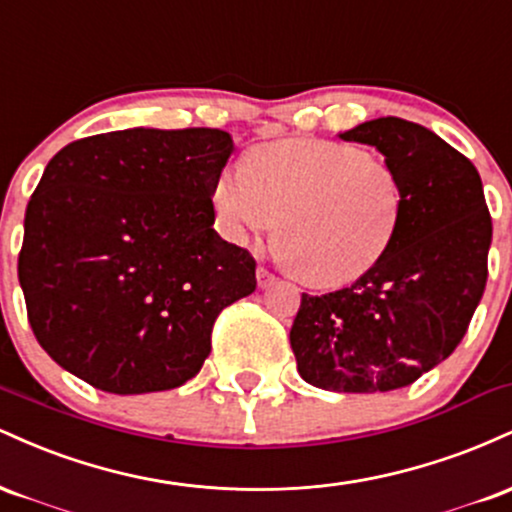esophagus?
I'll list each match as a JSON object with an SVG mask.
<instances>
[{
  "instance_id": "obj_1",
  "label": "esophagus",
  "mask_w": 512,
  "mask_h": 512,
  "mask_svg": "<svg viewBox=\"0 0 512 512\" xmlns=\"http://www.w3.org/2000/svg\"><path fill=\"white\" fill-rule=\"evenodd\" d=\"M274 279H276V276L269 272V269L257 267V286H260V289H267V286H272Z\"/></svg>"
}]
</instances>
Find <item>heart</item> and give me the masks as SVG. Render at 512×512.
Returning <instances> with one entry per match:
<instances>
[{
	"label": "heart",
	"instance_id": "b5f03b06",
	"mask_svg": "<svg viewBox=\"0 0 512 512\" xmlns=\"http://www.w3.org/2000/svg\"><path fill=\"white\" fill-rule=\"evenodd\" d=\"M211 204L228 243L245 248L281 226L284 260L303 281L346 286L395 243L404 185L390 163L361 146L291 139L257 146L243 166L223 168Z\"/></svg>",
	"mask_w": 512,
	"mask_h": 512
}]
</instances>
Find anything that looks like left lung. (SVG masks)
I'll return each mask as SVG.
<instances>
[{
	"mask_svg": "<svg viewBox=\"0 0 512 512\" xmlns=\"http://www.w3.org/2000/svg\"><path fill=\"white\" fill-rule=\"evenodd\" d=\"M339 137L375 146L397 170L402 223L366 276L322 296L303 293L291 349L305 383L390 392L462 342L489 276L491 214L477 168L431 129L378 117Z\"/></svg>",
	"mask_w": 512,
	"mask_h": 512,
	"instance_id": "obj_1",
	"label": "left lung"
}]
</instances>
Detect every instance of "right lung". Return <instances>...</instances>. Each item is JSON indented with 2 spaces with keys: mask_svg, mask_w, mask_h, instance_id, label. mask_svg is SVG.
Masks as SVG:
<instances>
[{
  "mask_svg": "<svg viewBox=\"0 0 512 512\" xmlns=\"http://www.w3.org/2000/svg\"><path fill=\"white\" fill-rule=\"evenodd\" d=\"M223 129H122L64 146L23 221L19 281L35 339L113 395L195 378L226 305L255 291V260L214 231Z\"/></svg>",
  "mask_w": 512,
  "mask_h": 512,
  "instance_id": "right-lung-1",
  "label": "right lung"
}]
</instances>
